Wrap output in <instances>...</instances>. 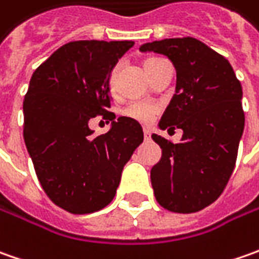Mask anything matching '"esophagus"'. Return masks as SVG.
I'll use <instances>...</instances> for the list:
<instances>
[{
    "label": "esophagus",
    "instance_id": "1",
    "mask_svg": "<svg viewBox=\"0 0 259 259\" xmlns=\"http://www.w3.org/2000/svg\"><path fill=\"white\" fill-rule=\"evenodd\" d=\"M144 140L145 141L151 140V131H150L148 128H144Z\"/></svg>",
    "mask_w": 259,
    "mask_h": 259
}]
</instances>
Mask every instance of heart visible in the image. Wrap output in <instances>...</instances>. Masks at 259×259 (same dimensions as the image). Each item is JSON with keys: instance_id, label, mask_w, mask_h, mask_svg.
<instances>
[{"instance_id": "obj_1", "label": "heart", "mask_w": 259, "mask_h": 259, "mask_svg": "<svg viewBox=\"0 0 259 259\" xmlns=\"http://www.w3.org/2000/svg\"><path fill=\"white\" fill-rule=\"evenodd\" d=\"M155 62H158V59H147L144 62V69L145 72L154 65ZM115 85H116V67H114L109 73V77H108V86L109 89L114 92L115 91ZM157 106L153 104H145V102H135V104L128 105L126 108L124 109V115L131 118V119H135L138 122H143V124H148L154 115L157 114Z\"/></svg>"}]
</instances>
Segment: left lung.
Segmentation results:
<instances>
[{
    "instance_id": "obj_1",
    "label": "left lung",
    "mask_w": 259,
    "mask_h": 259,
    "mask_svg": "<svg viewBox=\"0 0 259 259\" xmlns=\"http://www.w3.org/2000/svg\"><path fill=\"white\" fill-rule=\"evenodd\" d=\"M140 50L167 56L177 73L158 126L174 124L183 137L174 144L151 135L161 148L151 168L155 199L171 212H199L222 194L234 171L245 125L242 86L224 56L193 37L145 43Z\"/></svg>"
}]
</instances>
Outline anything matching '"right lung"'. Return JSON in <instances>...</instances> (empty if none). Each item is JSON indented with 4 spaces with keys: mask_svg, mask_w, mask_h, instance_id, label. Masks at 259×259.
Here are the masks:
<instances>
[{
    "mask_svg": "<svg viewBox=\"0 0 259 259\" xmlns=\"http://www.w3.org/2000/svg\"><path fill=\"white\" fill-rule=\"evenodd\" d=\"M134 41H72L38 66L24 98V141L50 200L70 213H92L114 199L124 165L143 143L141 125L108 112V77ZM96 114L112 120L93 137Z\"/></svg>",
    "mask_w": 259,
    "mask_h": 259,
    "instance_id": "add662e5",
    "label": "right lung"
}]
</instances>
